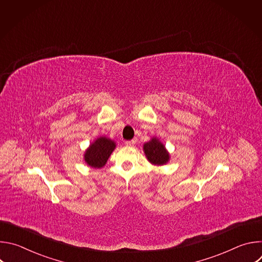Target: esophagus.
I'll return each instance as SVG.
<instances>
[{"label": "esophagus", "instance_id": "obj_1", "mask_svg": "<svg viewBox=\"0 0 262 262\" xmlns=\"http://www.w3.org/2000/svg\"><path fill=\"white\" fill-rule=\"evenodd\" d=\"M136 144V140H130V141H125L126 146H134Z\"/></svg>", "mask_w": 262, "mask_h": 262}]
</instances>
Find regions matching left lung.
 I'll return each instance as SVG.
<instances>
[{"instance_id":"8db88e82","label":"left lung","mask_w":262,"mask_h":262,"mask_svg":"<svg viewBox=\"0 0 262 262\" xmlns=\"http://www.w3.org/2000/svg\"><path fill=\"white\" fill-rule=\"evenodd\" d=\"M143 150L147 160L154 165L162 166L169 162L170 156L164 144L157 138H152L150 141L144 144Z\"/></svg>"}]
</instances>
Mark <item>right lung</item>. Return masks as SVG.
<instances>
[{
	"label": "right lung",
	"instance_id": "add662e5",
	"mask_svg": "<svg viewBox=\"0 0 262 262\" xmlns=\"http://www.w3.org/2000/svg\"><path fill=\"white\" fill-rule=\"evenodd\" d=\"M116 147L114 141L105 137L96 139L85 151L84 160L92 168H102Z\"/></svg>",
	"mask_w": 262,
	"mask_h": 262
}]
</instances>
